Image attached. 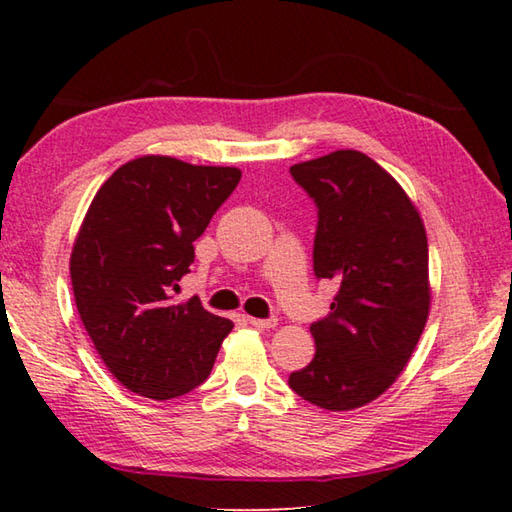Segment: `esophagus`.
I'll return each mask as SVG.
<instances>
[{
	"mask_svg": "<svg viewBox=\"0 0 512 512\" xmlns=\"http://www.w3.org/2000/svg\"><path fill=\"white\" fill-rule=\"evenodd\" d=\"M248 323L257 329H273L277 325L275 318H248Z\"/></svg>",
	"mask_w": 512,
	"mask_h": 512,
	"instance_id": "1",
	"label": "esophagus"
}]
</instances>
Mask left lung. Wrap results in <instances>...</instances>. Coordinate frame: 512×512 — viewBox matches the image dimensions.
I'll return each instance as SVG.
<instances>
[{"label":"left lung","instance_id":"1","mask_svg":"<svg viewBox=\"0 0 512 512\" xmlns=\"http://www.w3.org/2000/svg\"><path fill=\"white\" fill-rule=\"evenodd\" d=\"M318 207L314 273L339 293L311 325L316 354L289 386L327 411H352L388 391L427 325L429 248L418 207L366 153L343 149L293 164Z\"/></svg>","mask_w":512,"mask_h":512}]
</instances>
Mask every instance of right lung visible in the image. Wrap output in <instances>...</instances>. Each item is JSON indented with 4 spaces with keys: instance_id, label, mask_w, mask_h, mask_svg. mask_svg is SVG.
I'll list each match as a JSON object with an SVG mask.
<instances>
[{
    "instance_id": "right-lung-1",
    "label": "right lung",
    "mask_w": 512,
    "mask_h": 512,
    "mask_svg": "<svg viewBox=\"0 0 512 512\" xmlns=\"http://www.w3.org/2000/svg\"><path fill=\"white\" fill-rule=\"evenodd\" d=\"M239 180L237 167L144 155L92 198L69 259L76 309L112 377L137 395L171 400L212 372L232 320L198 298L173 305V291Z\"/></svg>"
}]
</instances>
